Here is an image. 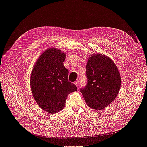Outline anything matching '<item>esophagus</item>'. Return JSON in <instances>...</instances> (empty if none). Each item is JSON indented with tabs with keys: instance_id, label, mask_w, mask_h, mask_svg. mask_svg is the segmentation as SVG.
Returning <instances> with one entry per match:
<instances>
[{
	"instance_id": "esophagus-1",
	"label": "esophagus",
	"mask_w": 147,
	"mask_h": 147,
	"mask_svg": "<svg viewBox=\"0 0 147 147\" xmlns=\"http://www.w3.org/2000/svg\"><path fill=\"white\" fill-rule=\"evenodd\" d=\"M75 84L77 86V88L79 87V86H80V82H79L78 80H77L76 82H75Z\"/></svg>"
}]
</instances>
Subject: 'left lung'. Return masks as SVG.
Segmentation results:
<instances>
[{"mask_svg": "<svg viewBox=\"0 0 147 147\" xmlns=\"http://www.w3.org/2000/svg\"><path fill=\"white\" fill-rule=\"evenodd\" d=\"M86 85L80 88L90 108L100 110L115 99L121 86V77L113 61L104 55L90 56L86 65Z\"/></svg>", "mask_w": 147, "mask_h": 147, "instance_id": "left-lung-1", "label": "left lung"}]
</instances>
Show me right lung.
<instances>
[{
    "label": "right lung",
    "mask_w": 147,
    "mask_h": 147,
    "mask_svg": "<svg viewBox=\"0 0 147 147\" xmlns=\"http://www.w3.org/2000/svg\"><path fill=\"white\" fill-rule=\"evenodd\" d=\"M64 53L50 48L39 57L30 75L33 97L40 107L51 114L63 109L69 94L77 90L68 80L69 70L64 66Z\"/></svg>",
    "instance_id": "add662e5"
}]
</instances>
